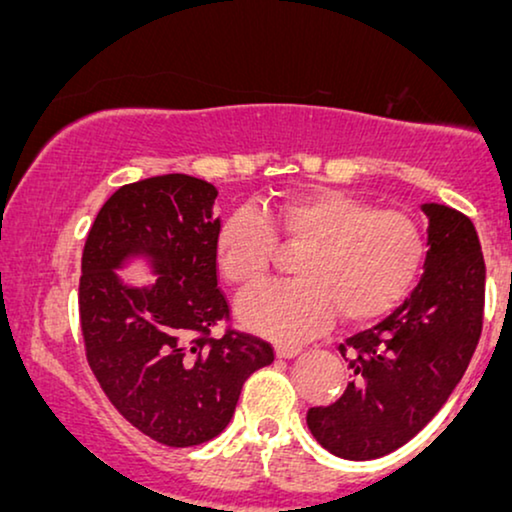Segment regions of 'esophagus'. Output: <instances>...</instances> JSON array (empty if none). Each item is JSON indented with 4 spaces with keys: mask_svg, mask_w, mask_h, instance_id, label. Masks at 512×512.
I'll use <instances>...</instances> for the list:
<instances>
[{
    "mask_svg": "<svg viewBox=\"0 0 512 512\" xmlns=\"http://www.w3.org/2000/svg\"><path fill=\"white\" fill-rule=\"evenodd\" d=\"M274 351H277V358H295L302 351L300 344H277L274 346Z\"/></svg>",
    "mask_w": 512,
    "mask_h": 512,
    "instance_id": "obj_1",
    "label": "esophagus"
}]
</instances>
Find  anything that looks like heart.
<instances>
[{
	"instance_id": "b5f03b06",
	"label": "heart",
	"mask_w": 512,
	"mask_h": 512,
	"mask_svg": "<svg viewBox=\"0 0 512 512\" xmlns=\"http://www.w3.org/2000/svg\"><path fill=\"white\" fill-rule=\"evenodd\" d=\"M281 247L297 251L291 284L247 295L242 321L277 339L323 330L335 311L344 323L388 314L416 284L425 261L418 221L399 210H376L339 189L288 196L265 214L238 210L214 242L219 277L249 293L270 279Z\"/></svg>"
}]
</instances>
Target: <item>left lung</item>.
<instances>
[{
	"mask_svg": "<svg viewBox=\"0 0 512 512\" xmlns=\"http://www.w3.org/2000/svg\"><path fill=\"white\" fill-rule=\"evenodd\" d=\"M429 251L411 298L339 344L353 381L307 411L314 439L346 459L383 457L432 420L469 367L483 332L485 261L466 214L427 203Z\"/></svg>",
	"mask_w": 512,
	"mask_h": 512,
	"instance_id": "left-lung-1",
	"label": "left lung"
}]
</instances>
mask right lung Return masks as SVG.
Wrapping results in <instances>:
<instances>
[{"label":"right lung","mask_w":512,"mask_h":512,"mask_svg":"<svg viewBox=\"0 0 512 512\" xmlns=\"http://www.w3.org/2000/svg\"><path fill=\"white\" fill-rule=\"evenodd\" d=\"M219 191L191 175L124 184L96 214L83 249L80 330L92 374L138 432L170 448L198 446L233 418L244 381L274 360L272 344L226 325L217 286ZM151 256L150 289L124 287V257Z\"/></svg>","instance_id":"1"}]
</instances>
